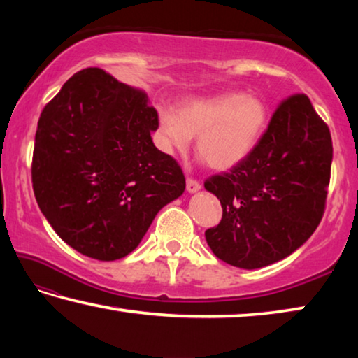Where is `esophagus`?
<instances>
[{
  "mask_svg": "<svg viewBox=\"0 0 358 358\" xmlns=\"http://www.w3.org/2000/svg\"><path fill=\"white\" fill-rule=\"evenodd\" d=\"M201 183H199V181H196V180H192V178H187L186 180V189H187V192H191V194H194V192H197L199 189H201Z\"/></svg>",
  "mask_w": 358,
  "mask_h": 358,
  "instance_id": "1",
  "label": "esophagus"
}]
</instances>
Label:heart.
Here are the masks:
<instances>
[{
    "label": "heart",
    "mask_w": 358,
    "mask_h": 358,
    "mask_svg": "<svg viewBox=\"0 0 358 358\" xmlns=\"http://www.w3.org/2000/svg\"><path fill=\"white\" fill-rule=\"evenodd\" d=\"M270 120L266 102L256 94L229 92L187 99L173 108H159L161 148L183 155L197 137V151L211 169L229 171L250 156Z\"/></svg>",
    "instance_id": "b5f03b06"
}]
</instances>
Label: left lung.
<instances>
[{
    "instance_id": "1",
    "label": "left lung",
    "mask_w": 358,
    "mask_h": 358,
    "mask_svg": "<svg viewBox=\"0 0 358 358\" xmlns=\"http://www.w3.org/2000/svg\"><path fill=\"white\" fill-rule=\"evenodd\" d=\"M333 157L331 136L306 94L284 99L252 153L205 189L222 220L205 232L215 256L254 270L287 257L322 220Z\"/></svg>"
}]
</instances>
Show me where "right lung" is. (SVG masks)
I'll list each match as a JSON object with an SVG mask.
<instances>
[{
    "instance_id": "right-lung-1",
    "label": "right lung",
    "mask_w": 358,
    "mask_h": 358,
    "mask_svg": "<svg viewBox=\"0 0 358 358\" xmlns=\"http://www.w3.org/2000/svg\"><path fill=\"white\" fill-rule=\"evenodd\" d=\"M157 126L147 93L99 68L72 76L42 110L34 196L58 237L83 256H128L157 211L185 192L177 161L151 141Z\"/></svg>"
}]
</instances>
